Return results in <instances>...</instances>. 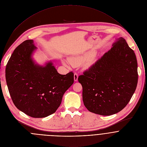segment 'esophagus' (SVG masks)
Returning <instances> with one entry per match:
<instances>
[{
  "instance_id": "1",
  "label": "esophagus",
  "mask_w": 147,
  "mask_h": 147,
  "mask_svg": "<svg viewBox=\"0 0 147 147\" xmlns=\"http://www.w3.org/2000/svg\"><path fill=\"white\" fill-rule=\"evenodd\" d=\"M78 79V75L76 73H75L74 74V81L77 82Z\"/></svg>"
}]
</instances>
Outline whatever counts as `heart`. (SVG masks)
Returning <instances> with one entry per match:
<instances>
[{
    "label": "heart",
    "instance_id": "b5f03b06",
    "mask_svg": "<svg viewBox=\"0 0 147 147\" xmlns=\"http://www.w3.org/2000/svg\"><path fill=\"white\" fill-rule=\"evenodd\" d=\"M68 61L72 66H79L83 63V67L88 69L95 62V55L93 52H87L82 54L73 55L68 58ZM62 63L65 65H67V63L62 61Z\"/></svg>",
    "mask_w": 147,
    "mask_h": 147
}]
</instances>
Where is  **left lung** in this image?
I'll list each match as a JSON object with an SVG mask.
<instances>
[{
  "mask_svg": "<svg viewBox=\"0 0 147 147\" xmlns=\"http://www.w3.org/2000/svg\"><path fill=\"white\" fill-rule=\"evenodd\" d=\"M138 80L135 54L123 37L117 38L111 49L78 78L85 106L101 115H111L124 109Z\"/></svg>",
  "mask_w": 147,
  "mask_h": 147,
  "instance_id": "obj_1",
  "label": "left lung"
}]
</instances>
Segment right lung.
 Instances as JSON below:
<instances>
[{
    "instance_id": "right-lung-1",
    "label": "right lung",
    "mask_w": 147,
    "mask_h": 147,
    "mask_svg": "<svg viewBox=\"0 0 147 147\" xmlns=\"http://www.w3.org/2000/svg\"><path fill=\"white\" fill-rule=\"evenodd\" d=\"M36 49L33 40L19 45L7 64L5 79L15 106L31 117L44 118L59 107L74 83V73L59 74L51 62L45 65L35 63L32 55Z\"/></svg>"
}]
</instances>
